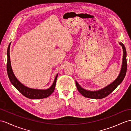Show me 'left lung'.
I'll return each instance as SVG.
<instances>
[{"mask_svg":"<svg viewBox=\"0 0 131 131\" xmlns=\"http://www.w3.org/2000/svg\"><path fill=\"white\" fill-rule=\"evenodd\" d=\"M120 45L122 47L123 50V60H122V66L121 68V72L118 77L117 78L115 81L112 83L111 84L107 85V87L102 89L101 90L97 91H89L82 88L77 82L75 81V84L78 91L84 97L92 98V99H102L104 97H106L107 95L111 94L115 89L118 87V85L121 83V82L123 81L127 72V59H126V48L124 47V44L122 43H119Z\"/></svg>","mask_w":131,"mask_h":131,"instance_id":"8db88e82","label":"left lung"}]
</instances>
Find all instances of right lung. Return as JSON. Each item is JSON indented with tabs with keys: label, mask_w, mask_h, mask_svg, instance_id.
I'll list each match as a JSON object with an SVG mask.
<instances>
[{
	"label": "right lung",
	"mask_w": 131,
	"mask_h": 131,
	"mask_svg": "<svg viewBox=\"0 0 131 131\" xmlns=\"http://www.w3.org/2000/svg\"><path fill=\"white\" fill-rule=\"evenodd\" d=\"M10 43H9V46L7 49V73L9 80H10L12 84L17 88V90L20 92L25 97L30 98V99H42L45 98L52 94L54 91L56 81L58 74L56 77L51 87L45 90H37V89H31L25 87L23 84H22L19 81L17 78L15 77L13 72L11 64H10V55H9V50H10Z\"/></svg>",
	"instance_id": "right-lung-1"
}]
</instances>
